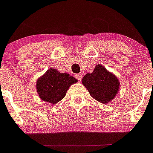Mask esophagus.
I'll return each instance as SVG.
<instances>
[{
	"label": "esophagus",
	"mask_w": 153,
	"mask_h": 153,
	"mask_svg": "<svg viewBox=\"0 0 153 153\" xmlns=\"http://www.w3.org/2000/svg\"><path fill=\"white\" fill-rule=\"evenodd\" d=\"M75 77H76V79L80 82L81 79H82V75H81L80 74H77L76 75H75Z\"/></svg>",
	"instance_id": "1"
}]
</instances>
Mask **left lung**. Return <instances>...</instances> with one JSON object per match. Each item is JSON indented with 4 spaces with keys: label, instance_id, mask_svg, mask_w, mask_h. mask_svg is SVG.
Masks as SVG:
<instances>
[{
    "label": "left lung",
    "instance_id": "obj_1",
    "mask_svg": "<svg viewBox=\"0 0 153 153\" xmlns=\"http://www.w3.org/2000/svg\"><path fill=\"white\" fill-rule=\"evenodd\" d=\"M82 82L92 97L102 104L111 102L120 87L117 77L100 64L95 66L93 72L83 77Z\"/></svg>",
    "mask_w": 153,
    "mask_h": 153
}]
</instances>
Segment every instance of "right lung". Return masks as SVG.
<instances>
[{
    "label": "right lung",
    "mask_w": 153,
    "mask_h": 153,
    "mask_svg": "<svg viewBox=\"0 0 153 153\" xmlns=\"http://www.w3.org/2000/svg\"><path fill=\"white\" fill-rule=\"evenodd\" d=\"M78 82L68 73H60L55 68H49L36 82L39 97L51 105H55L65 97L70 86Z\"/></svg>",
    "instance_id": "1"
}]
</instances>
